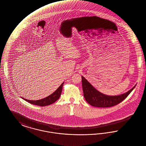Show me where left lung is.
Returning a JSON list of instances; mask_svg holds the SVG:
<instances>
[{
  "label": "left lung",
  "mask_w": 146,
  "mask_h": 146,
  "mask_svg": "<svg viewBox=\"0 0 146 146\" xmlns=\"http://www.w3.org/2000/svg\"><path fill=\"white\" fill-rule=\"evenodd\" d=\"M84 97L90 105L99 108H109L116 105L125 99L136 86L127 93L117 96H108L101 93L82 76Z\"/></svg>",
  "instance_id": "left-lung-1"
}]
</instances>
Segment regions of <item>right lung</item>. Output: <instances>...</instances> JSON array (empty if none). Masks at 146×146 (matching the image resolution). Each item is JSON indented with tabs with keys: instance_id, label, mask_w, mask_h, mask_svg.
Segmentation results:
<instances>
[{
	"instance_id": "right-lung-1",
	"label": "right lung",
	"mask_w": 146,
	"mask_h": 146,
	"mask_svg": "<svg viewBox=\"0 0 146 146\" xmlns=\"http://www.w3.org/2000/svg\"><path fill=\"white\" fill-rule=\"evenodd\" d=\"M63 84H64V83H63L60 85V86L53 94H52L51 95H49L48 96H47L44 99H42L38 100H30L25 99L23 98H22L26 102H27L30 104H32L33 105H38V106H47V105H51L52 104L56 102L60 98Z\"/></svg>"
}]
</instances>
